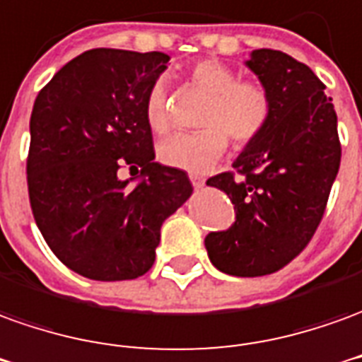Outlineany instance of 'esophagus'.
I'll return each mask as SVG.
<instances>
[{"instance_id":"esophagus-1","label":"esophagus","mask_w":362,"mask_h":362,"mask_svg":"<svg viewBox=\"0 0 362 362\" xmlns=\"http://www.w3.org/2000/svg\"><path fill=\"white\" fill-rule=\"evenodd\" d=\"M189 180H192V186L196 189L204 188V184H206V180H204L202 176H189Z\"/></svg>"}]
</instances>
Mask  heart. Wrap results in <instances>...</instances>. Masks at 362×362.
<instances>
[{"label": "heart", "instance_id": "obj_1", "mask_svg": "<svg viewBox=\"0 0 362 362\" xmlns=\"http://www.w3.org/2000/svg\"><path fill=\"white\" fill-rule=\"evenodd\" d=\"M189 80L209 93L202 125L196 133H178L158 145L160 163L189 174L209 173L227 148V135L237 145H249L264 133L272 115L269 90L255 80H239V74L219 60L206 58L189 68ZM145 119L155 133L170 127L168 92L163 80L148 88Z\"/></svg>", "mask_w": 362, "mask_h": 362}]
</instances>
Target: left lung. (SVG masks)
Masks as SVG:
<instances>
[{"label": "left lung", "mask_w": 362, "mask_h": 362, "mask_svg": "<svg viewBox=\"0 0 362 362\" xmlns=\"http://www.w3.org/2000/svg\"><path fill=\"white\" fill-rule=\"evenodd\" d=\"M272 98L264 133L245 146L233 168L207 186L225 192L235 223L206 237L211 264L231 276L272 274L304 251L339 173L337 115L310 68L272 49L245 62Z\"/></svg>", "instance_id": "left-lung-1"}]
</instances>
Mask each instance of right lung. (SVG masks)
<instances>
[{
    "mask_svg": "<svg viewBox=\"0 0 362 362\" xmlns=\"http://www.w3.org/2000/svg\"><path fill=\"white\" fill-rule=\"evenodd\" d=\"M164 52L92 49L35 100L27 186L37 227L62 264L102 282L133 280L155 262L164 219L192 196L188 174L155 163L145 119ZM141 180L128 188L119 168Z\"/></svg>",
    "mask_w": 362,
    "mask_h": 362,
    "instance_id": "add662e5",
    "label": "right lung"
}]
</instances>
